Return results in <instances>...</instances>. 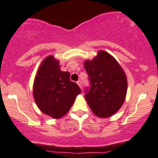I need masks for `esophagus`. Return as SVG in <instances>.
Masks as SVG:
<instances>
[{
    "label": "esophagus",
    "instance_id": "obj_1",
    "mask_svg": "<svg viewBox=\"0 0 158 158\" xmlns=\"http://www.w3.org/2000/svg\"><path fill=\"white\" fill-rule=\"evenodd\" d=\"M77 85H78V86H79L80 88L82 89V82H81V81H77Z\"/></svg>",
    "mask_w": 158,
    "mask_h": 158
}]
</instances>
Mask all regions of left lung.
<instances>
[{"label": "left lung", "mask_w": 158, "mask_h": 158, "mask_svg": "<svg viewBox=\"0 0 158 158\" xmlns=\"http://www.w3.org/2000/svg\"><path fill=\"white\" fill-rule=\"evenodd\" d=\"M90 80L85 99L93 113L108 118L118 112L125 100L127 89L126 74L118 61L109 53L99 51L92 60L84 62Z\"/></svg>", "instance_id": "1"}]
</instances>
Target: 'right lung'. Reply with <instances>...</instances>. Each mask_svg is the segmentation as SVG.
Returning <instances> with one entry per match:
<instances>
[{"label":"right lung","instance_id":"add662e5","mask_svg":"<svg viewBox=\"0 0 158 158\" xmlns=\"http://www.w3.org/2000/svg\"><path fill=\"white\" fill-rule=\"evenodd\" d=\"M81 90L70 81V73L60 69V61L54 56H48L39 67L33 95L37 107L53 118L64 116Z\"/></svg>","mask_w":158,"mask_h":158}]
</instances>
